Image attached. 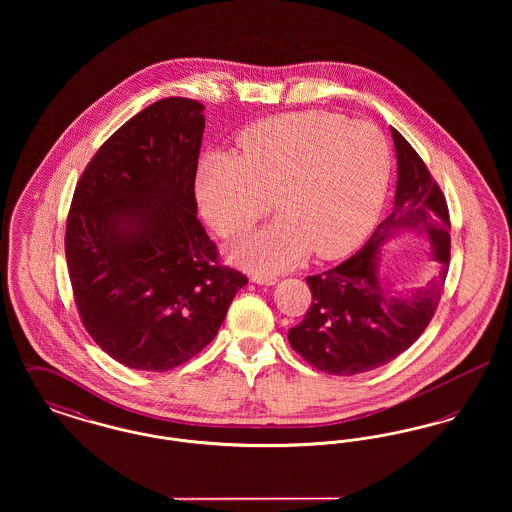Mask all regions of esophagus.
Returning a JSON list of instances; mask_svg holds the SVG:
<instances>
[{
	"label": "esophagus",
	"instance_id": "esophagus-1",
	"mask_svg": "<svg viewBox=\"0 0 512 512\" xmlns=\"http://www.w3.org/2000/svg\"><path fill=\"white\" fill-rule=\"evenodd\" d=\"M255 284H259V286H274L276 282H278V278L276 276H263V274H255L253 278H251Z\"/></svg>",
	"mask_w": 512,
	"mask_h": 512
}]
</instances>
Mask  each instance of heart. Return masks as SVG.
<instances>
[{
	"label": "heart",
	"instance_id": "heart-1",
	"mask_svg": "<svg viewBox=\"0 0 512 512\" xmlns=\"http://www.w3.org/2000/svg\"><path fill=\"white\" fill-rule=\"evenodd\" d=\"M242 155L209 153L197 172L203 217L226 238H240L267 211L280 215L230 249L259 274L299 265L315 249L336 259L359 244L384 205L390 151L368 122L326 111L284 113L255 122L238 138Z\"/></svg>",
	"mask_w": 512,
	"mask_h": 512
}]
</instances>
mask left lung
Masks as SVG:
<instances>
[{"mask_svg":"<svg viewBox=\"0 0 512 512\" xmlns=\"http://www.w3.org/2000/svg\"><path fill=\"white\" fill-rule=\"evenodd\" d=\"M390 132L397 157L390 215L353 257L307 276L311 309L288 334L293 349L328 374H361L407 351L434 317L449 267L451 224L445 197L413 146L391 126ZM403 233L429 242L435 270L422 287L395 291L379 263L383 245Z\"/></svg>","mask_w":512,"mask_h":512,"instance_id":"left-lung-1","label":"left lung"}]
</instances>
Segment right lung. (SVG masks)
Masks as SVG:
<instances>
[{
	"label": "right lung",
	"instance_id": "right-lung-1",
	"mask_svg": "<svg viewBox=\"0 0 512 512\" xmlns=\"http://www.w3.org/2000/svg\"><path fill=\"white\" fill-rule=\"evenodd\" d=\"M203 105L151 103L99 147L80 176L65 255L80 318L121 365L165 372L219 332L242 272L222 267L197 220Z\"/></svg>",
	"mask_w": 512,
	"mask_h": 512
}]
</instances>
